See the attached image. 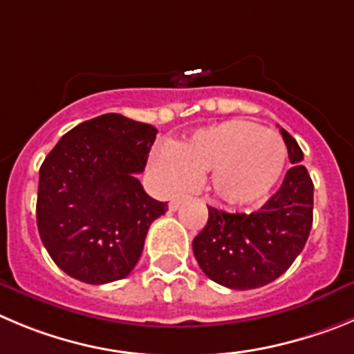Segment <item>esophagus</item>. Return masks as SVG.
I'll return each mask as SVG.
<instances>
[{"instance_id":"1","label":"esophagus","mask_w":354,"mask_h":354,"mask_svg":"<svg viewBox=\"0 0 354 354\" xmlns=\"http://www.w3.org/2000/svg\"><path fill=\"white\" fill-rule=\"evenodd\" d=\"M184 200H187V194H180V196H175V198H171L170 210H177V209H179V205L184 202Z\"/></svg>"}]
</instances>
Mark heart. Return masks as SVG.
<instances>
[{"mask_svg": "<svg viewBox=\"0 0 354 354\" xmlns=\"http://www.w3.org/2000/svg\"><path fill=\"white\" fill-rule=\"evenodd\" d=\"M286 145L277 133L244 119L198 129L175 152L158 158L171 187L187 186L209 174V187L226 205H249L265 198L283 177Z\"/></svg>", "mask_w": 354, "mask_h": 354, "instance_id": "b5f03b06", "label": "heart"}]
</instances>
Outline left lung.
Returning <instances> with one entry per match:
<instances>
[{"label": "left lung", "instance_id": "8db88e82", "mask_svg": "<svg viewBox=\"0 0 354 354\" xmlns=\"http://www.w3.org/2000/svg\"><path fill=\"white\" fill-rule=\"evenodd\" d=\"M293 167L263 207L228 214L209 207V221L194 236L193 252L214 283L230 290H254L283 275L295 261L313 226L314 184L302 165L304 152L286 129H279Z\"/></svg>", "mask_w": 354, "mask_h": 354}]
</instances>
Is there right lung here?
Masks as SVG:
<instances>
[{
	"mask_svg": "<svg viewBox=\"0 0 354 354\" xmlns=\"http://www.w3.org/2000/svg\"><path fill=\"white\" fill-rule=\"evenodd\" d=\"M158 129L103 113L61 137L40 167L37 225L54 263L87 284L129 275L167 202L151 198L137 175Z\"/></svg>",
	"mask_w": 354,
	"mask_h": 354,
	"instance_id": "obj_1",
	"label": "right lung"
}]
</instances>
